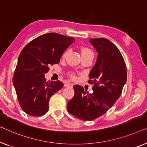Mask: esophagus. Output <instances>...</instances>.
Segmentation results:
<instances>
[{
  "label": "esophagus",
  "mask_w": 147,
  "mask_h": 147,
  "mask_svg": "<svg viewBox=\"0 0 147 147\" xmlns=\"http://www.w3.org/2000/svg\"><path fill=\"white\" fill-rule=\"evenodd\" d=\"M65 87H73V84H71V83H70V82H67L65 84Z\"/></svg>",
  "instance_id": "esophagus-1"
}]
</instances>
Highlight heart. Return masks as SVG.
I'll list each match as a JSON object with an SVG mask.
<instances>
[{"label": "heart", "mask_w": 147, "mask_h": 147, "mask_svg": "<svg viewBox=\"0 0 147 147\" xmlns=\"http://www.w3.org/2000/svg\"><path fill=\"white\" fill-rule=\"evenodd\" d=\"M80 51H81V55H82V57H90L93 58L94 53H93L92 51L90 49H89V48L86 47H83L80 49ZM69 50H67V51H65L64 53H63L62 55V58L63 59L66 58L67 56L68 55V54H69ZM70 76L73 78H75V77H76L75 74H74L73 73H70Z\"/></svg>", "instance_id": "b5f03b06"}]
</instances>
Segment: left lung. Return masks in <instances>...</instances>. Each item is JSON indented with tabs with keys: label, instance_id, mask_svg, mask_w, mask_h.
Returning <instances> with one entry per match:
<instances>
[{
	"label": "left lung",
	"instance_id": "obj_1",
	"mask_svg": "<svg viewBox=\"0 0 147 147\" xmlns=\"http://www.w3.org/2000/svg\"><path fill=\"white\" fill-rule=\"evenodd\" d=\"M98 52L88 82L94 84L92 93L74 85V96L69 100L67 111L78 119L92 121L110 109L121 94L127 80V68L121 52L106 38L90 39Z\"/></svg>",
	"mask_w": 147,
	"mask_h": 147
}]
</instances>
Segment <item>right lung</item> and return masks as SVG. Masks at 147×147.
Masks as SVG:
<instances>
[{
  "label": "right lung",
  "mask_w": 147,
  "mask_h": 147,
  "mask_svg": "<svg viewBox=\"0 0 147 147\" xmlns=\"http://www.w3.org/2000/svg\"><path fill=\"white\" fill-rule=\"evenodd\" d=\"M74 41L73 37L49 33L33 39L22 50L12 81L20 106L27 114L39 117L49 110L50 98L62 88L63 83L47 82L45 74L59 63Z\"/></svg>",
  "instance_id": "right-lung-1"
}]
</instances>
